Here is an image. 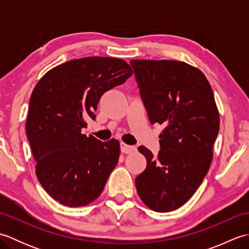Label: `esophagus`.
Wrapping results in <instances>:
<instances>
[{
    "label": "esophagus",
    "mask_w": 249,
    "mask_h": 249,
    "mask_svg": "<svg viewBox=\"0 0 249 249\" xmlns=\"http://www.w3.org/2000/svg\"><path fill=\"white\" fill-rule=\"evenodd\" d=\"M135 150H136V147L134 145L121 143V151H122V153H124V154H129V153L134 152Z\"/></svg>",
    "instance_id": "esophagus-1"
}]
</instances>
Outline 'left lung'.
<instances>
[{
  "label": "left lung",
  "mask_w": 249,
  "mask_h": 249,
  "mask_svg": "<svg viewBox=\"0 0 249 249\" xmlns=\"http://www.w3.org/2000/svg\"><path fill=\"white\" fill-rule=\"evenodd\" d=\"M151 124L165 126L154 157L139 152L146 169L136 178L140 199L156 212H171L193 197L213 160L219 113L203 72L181 61L131 60Z\"/></svg>",
  "instance_id": "left-lung-1"
}]
</instances>
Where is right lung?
I'll return each instance as SVG.
<instances>
[{"label": "right lung", "mask_w": 249, "mask_h": 249, "mask_svg": "<svg viewBox=\"0 0 249 249\" xmlns=\"http://www.w3.org/2000/svg\"><path fill=\"white\" fill-rule=\"evenodd\" d=\"M133 75L116 57L68 61L41 77L30 98L25 130L41 186L57 202L77 208L102 194L120 156V142L81 133L95 120L102 95Z\"/></svg>", "instance_id": "1"}]
</instances>
